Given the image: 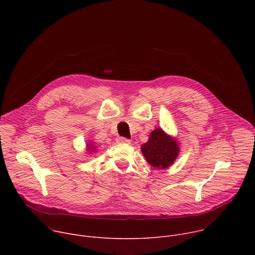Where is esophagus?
Here are the masks:
<instances>
[{
    "label": "esophagus",
    "instance_id": "esophagus-1",
    "mask_svg": "<svg viewBox=\"0 0 255 255\" xmlns=\"http://www.w3.org/2000/svg\"><path fill=\"white\" fill-rule=\"evenodd\" d=\"M117 142L118 143H126V144H129L131 142L130 139L128 138H125V137H118L117 138Z\"/></svg>",
    "mask_w": 255,
    "mask_h": 255
}]
</instances>
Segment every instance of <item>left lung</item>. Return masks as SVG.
I'll list each match as a JSON object with an SVG mask.
<instances>
[{"label":"left lung","instance_id":"8db88e82","mask_svg":"<svg viewBox=\"0 0 255 255\" xmlns=\"http://www.w3.org/2000/svg\"><path fill=\"white\" fill-rule=\"evenodd\" d=\"M141 151L149 164L156 168H166L173 163L178 155L176 141L157 128L141 147Z\"/></svg>","mask_w":255,"mask_h":255}]
</instances>
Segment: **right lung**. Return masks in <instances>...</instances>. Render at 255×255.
Returning a JSON list of instances; mask_svg holds the SVG:
<instances>
[{
  "label": "right lung",
  "instance_id": "obj_1",
  "mask_svg": "<svg viewBox=\"0 0 255 255\" xmlns=\"http://www.w3.org/2000/svg\"><path fill=\"white\" fill-rule=\"evenodd\" d=\"M91 145H93V144H91ZM91 145H90V147H89V150H90V151H91L93 148H95L94 146H91Z\"/></svg>",
  "mask_w": 255,
  "mask_h": 255
}]
</instances>
